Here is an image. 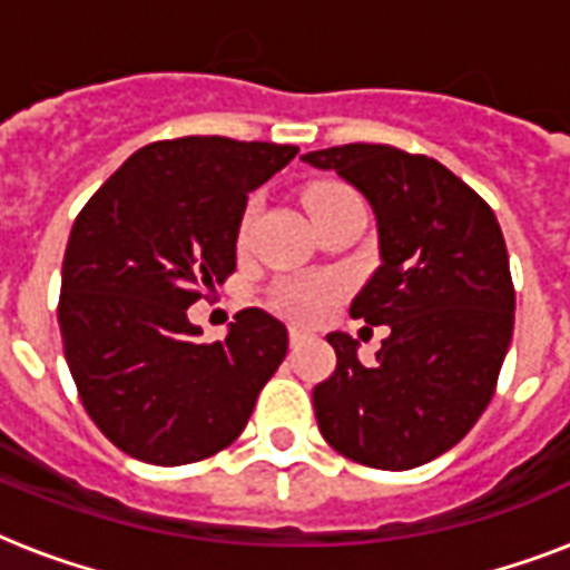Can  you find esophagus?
Listing matches in <instances>:
<instances>
[{"label":"esophagus","mask_w":570,"mask_h":570,"mask_svg":"<svg viewBox=\"0 0 570 570\" xmlns=\"http://www.w3.org/2000/svg\"><path fill=\"white\" fill-rule=\"evenodd\" d=\"M304 340H307V331H302V328H289V346L293 348H298L304 343Z\"/></svg>","instance_id":"34e87169"}]
</instances>
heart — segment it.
<instances>
[{
  "label": "heart",
  "mask_w": 570,
  "mask_h": 570,
  "mask_svg": "<svg viewBox=\"0 0 570 570\" xmlns=\"http://www.w3.org/2000/svg\"><path fill=\"white\" fill-rule=\"evenodd\" d=\"M346 195H355V191L343 186V183H320V186H311L304 191V204H307V213L320 215L322 209H328L334 200ZM248 224H250V209L245 213L239 224V242H245L248 236ZM343 295V284L337 277H325V275H295L284 277L272 286L268 293V304L272 311L286 316L293 322H320L322 316H328V311L340 302Z\"/></svg>",
  "instance_id": "obj_1"
}]
</instances>
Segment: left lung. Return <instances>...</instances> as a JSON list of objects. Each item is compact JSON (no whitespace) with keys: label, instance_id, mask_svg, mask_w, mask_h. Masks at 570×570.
Listing matches in <instances>:
<instances>
[{"label":"left lung","instance_id":"8db88e82","mask_svg":"<svg viewBox=\"0 0 570 570\" xmlns=\"http://www.w3.org/2000/svg\"><path fill=\"white\" fill-rule=\"evenodd\" d=\"M304 163L364 191L381 266L352 316L390 325L373 366L328 334L337 366L313 387L322 438L375 470H411L452 450L488 407L512 343L514 284L494 209L438 159L387 145L313 150Z\"/></svg>","mask_w":570,"mask_h":570}]
</instances>
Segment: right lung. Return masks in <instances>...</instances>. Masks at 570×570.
Listing matches in <instances>:
<instances>
[{
	"label": "right lung",
	"mask_w": 570,
	"mask_h": 570,
	"mask_svg": "<svg viewBox=\"0 0 570 570\" xmlns=\"http://www.w3.org/2000/svg\"><path fill=\"white\" fill-rule=\"evenodd\" d=\"M298 147L186 136L141 147L76 215L58 325L97 429L147 464L230 446L286 357L284 322L259 307L200 343L186 311L236 272L248 195Z\"/></svg>",
	"instance_id": "add662e5"
}]
</instances>
